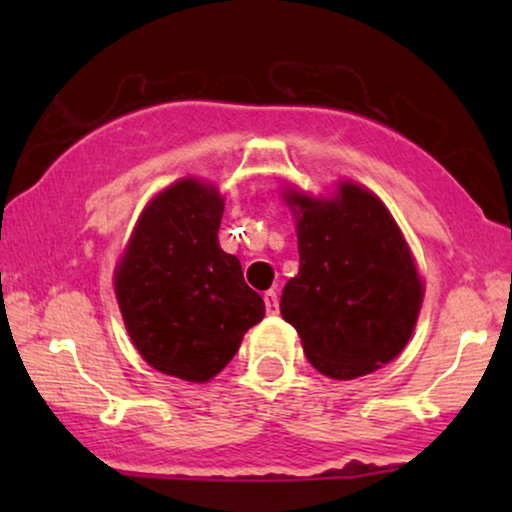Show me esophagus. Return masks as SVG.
I'll list each match as a JSON object with an SVG mask.
<instances>
[{
  "instance_id": "esophagus-1",
  "label": "esophagus",
  "mask_w": 512,
  "mask_h": 512,
  "mask_svg": "<svg viewBox=\"0 0 512 512\" xmlns=\"http://www.w3.org/2000/svg\"><path fill=\"white\" fill-rule=\"evenodd\" d=\"M265 310H268V314H277L279 312V298L275 291H268L265 293Z\"/></svg>"
}]
</instances>
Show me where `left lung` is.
Returning a JSON list of instances; mask_svg holds the SVG:
<instances>
[{"label":"left lung","mask_w":512,"mask_h":512,"mask_svg":"<svg viewBox=\"0 0 512 512\" xmlns=\"http://www.w3.org/2000/svg\"><path fill=\"white\" fill-rule=\"evenodd\" d=\"M300 270L279 300L307 361L333 380L368 375L403 352L422 307V279L387 207L356 184L338 198L291 193Z\"/></svg>","instance_id":"left-lung-1"}]
</instances>
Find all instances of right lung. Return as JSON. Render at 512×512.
<instances>
[{
	"mask_svg": "<svg viewBox=\"0 0 512 512\" xmlns=\"http://www.w3.org/2000/svg\"><path fill=\"white\" fill-rule=\"evenodd\" d=\"M223 200L181 179L144 209L116 268V296L132 342L153 368L207 382L265 317L237 256L219 247Z\"/></svg>",
	"mask_w": 512,
	"mask_h": 512,
	"instance_id": "add662e5",
	"label": "right lung"
}]
</instances>
